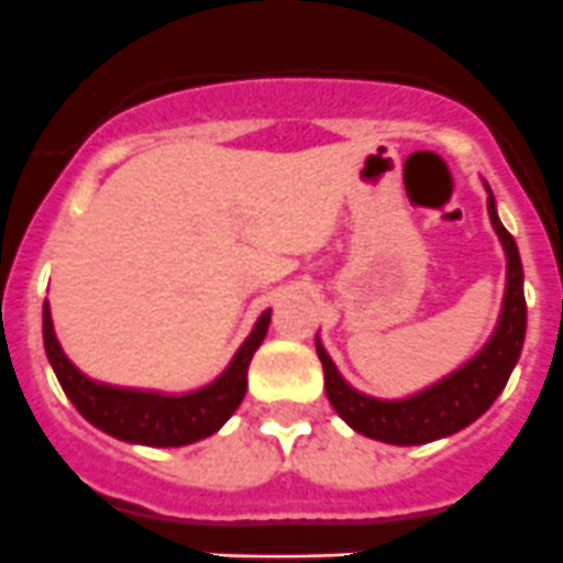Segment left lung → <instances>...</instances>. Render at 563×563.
<instances>
[{
  "label": "left lung",
  "instance_id": "obj_1",
  "mask_svg": "<svg viewBox=\"0 0 563 563\" xmlns=\"http://www.w3.org/2000/svg\"><path fill=\"white\" fill-rule=\"evenodd\" d=\"M484 187H487L489 222L506 253V291L493 335L465 365L412 396L376 398L360 393L343 379L321 338L316 335V354L324 365L327 398L354 432L390 445H423L451 438L482 418L509 382L526 341L528 310L526 291H522V264L515 239L498 217L493 189L487 181Z\"/></svg>",
  "mask_w": 563,
  "mask_h": 563
}]
</instances>
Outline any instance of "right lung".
I'll return each mask as SVG.
<instances>
[{"label": "right lung", "instance_id": "1", "mask_svg": "<svg viewBox=\"0 0 563 563\" xmlns=\"http://www.w3.org/2000/svg\"><path fill=\"white\" fill-rule=\"evenodd\" d=\"M272 310H264L255 321L253 332L231 357L217 379L189 393L143 390V387H120L90 379L81 374L54 335L52 308L43 302V346L52 363L57 382L70 398L81 418L107 432L109 438L131 445L151 449H181L211 438L228 423L247 393V368L255 349L264 343L269 330Z\"/></svg>", "mask_w": 563, "mask_h": 563}]
</instances>
